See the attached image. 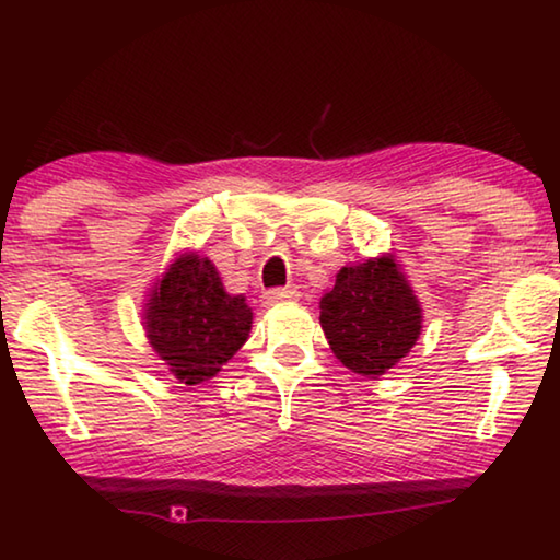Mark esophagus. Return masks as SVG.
I'll use <instances>...</instances> for the list:
<instances>
[{"label": "esophagus", "mask_w": 560, "mask_h": 560, "mask_svg": "<svg viewBox=\"0 0 560 560\" xmlns=\"http://www.w3.org/2000/svg\"><path fill=\"white\" fill-rule=\"evenodd\" d=\"M296 299H299V291L293 287H289V289H269V291H264L261 303H264V306H277V303L296 301Z\"/></svg>", "instance_id": "obj_1"}]
</instances>
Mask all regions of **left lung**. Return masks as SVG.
Here are the masks:
<instances>
[{
  "label": "left lung",
  "mask_w": 560,
  "mask_h": 560,
  "mask_svg": "<svg viewBox=\"0 0 560 560\" xmlns=\"http://www.w3.org/2000/svg\"><path fill=\"white\" fill-rule=\"evenodd\" d=\"M320 328L348 371L377 377L402 360L422 330V308L393 254L343 267L318 301Z\"/></svg>",
  "instance_id": "1"
}]
</instances>
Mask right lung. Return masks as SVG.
Wrapping results in <instances>:
<instances>
[{"label":"right lung","instance_id":"add662e5","mask_svg":"<svg viewBox=\"0 0 560 560\" xmlns=\"http://www.w3.org/2000/svg\"><path fill=\"white\" fill-rule=\"evenodd\" d=\"M150 346L179 383L200 385L222 371L252 330L244 296L224 291L214 264L189 252L177 257L145 303Z\"/></svg>","mask_w":560,"mask_h":560}]
</instances>
